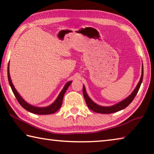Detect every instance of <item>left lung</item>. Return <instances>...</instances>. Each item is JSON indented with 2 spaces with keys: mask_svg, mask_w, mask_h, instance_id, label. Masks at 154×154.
Instances as JSON below:
<instances>
[{
  "mask_svg": "<svg viewBox=\"0 0 154 154\" xmlns=\"http://www.w3.org/2000/svg\"><path fill=\"white\" fill-rule=\"evenodd\" d=\"M143 79V66L142 65V74H141L140 79L139 82L137 85L135 89L133 91L132 94H131L129 96L125 98L124 100H123L121 102L117 103V104L112 106H102L98 105L96 103H95L91 98L89 97V95L87 94L86 89H85V85H83V95L86 101V103L87 104V106L89 107L91 110H93L95 112L98 113H102V114H110V113H113L119 111L121 110L124 109L125 108H126L128 105H129L131 102H132V100H134L136 95H137L138 90L140 89V85L142 83Z\"/></svg>",
  "mask_w": 154,
  "mask_h": 154,
  "instance_id": "1",
  "label": "left lung"
}]
</instances>
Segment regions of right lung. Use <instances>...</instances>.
Segmentation results:
<instances>
[{
  "instance_id": "add662e5",
  "label": "right lung",
  "mask_w": 154,
  "mask_h": 154,
  "mask_svg": "<svg viewBox=\"0 0 154 154\" xmlns=\"http://www.w3.org/2000/svg\"><path fill=\"white\" fill-rule=\"evenodd\" d=\"M7 76H8L9 83L10 85V87H11L12 89V91H13L14 95L16 96L17 100L18 101V102L20 103V104L21 105L24 109L28 110V111L34 113V114H37V115H50V114H52V113L56 112L60 108V106H61L62 103H63V99L65 93L66 92L68 87H69V85H71V83L72 82V81H69L65 85L63 89H62L59 95H58L57 99L55 100L54 102L52 103V104L45 107H37V106H32L31 104H29L28 102H26V101H25L23 98L21 97V95L19 94V93L17 91L16 88L14 87L13 83H12V81H11V77H10L9 63L8 64V67H7Z\"/></svg>"
}]
</instances>
